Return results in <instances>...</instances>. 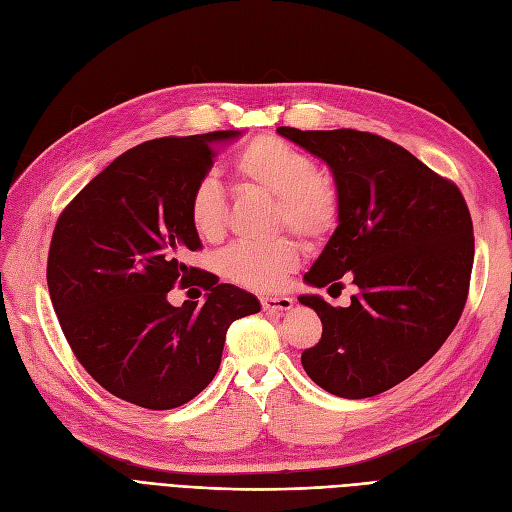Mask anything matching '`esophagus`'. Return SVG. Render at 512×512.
I'll return each instance as SVG.
<instances>
[{"label":"esophagus","instance_id":"esophagus-1","mask_svg":"<svg viewBox=\"0 0 512 512\" xmlns=\"http://www.w3.org/2000/svg\"><path fill=\"white\" fill-rule=\"evenodd\" d=\"M261 306L263 310H272V312H283L289 310L293 306V300L287 298V295H266V298H261Z\"/></svg>","mask_w":512,"mask_h":512}]
</instances>
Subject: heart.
<instances>
[{
    "instance_id": "1",
    "label": "heart",
    "mask_w": 512,
    "mask_h": 512,
    "mask_svg": "<svg viewBox=\"0 0 512 512\" xmlns=\"http://www.w3.org/2000/svg\"><path fill=\"white\" fill-rule=\"evenodd\" d=\"M242 191H259L274 197V225L306 242L325 238L338 223L340 202L334 180L308 153L274 136H255L246 142L229 166ZM187 214L193 232L206 242H219L227 229L229 206L225 193L212 178L193 185ZM300 249L291 238L266 244H234L217 259L219 272L232 283L270 293L283 287L285 278L298 268Z\"/></svg>"
}]
</instances>
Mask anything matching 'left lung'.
Returning a JSON list of instances; mask_svg holds the SVG:
<instances>
[{
  "label": "left lung",
  "instance_id": "8db88e82",
  "mask_svg": "<svg viewBox=\"0 0 512 512\" xmlns=\"http://www.w3.org/2000/svg\"><path fill=\"white\" fill-rule=\"evenodd\" d=\"M276 131L323 159L338 189V227L304 280L342 289L344 276L357 289L346 308L300 295L323 323L302 366L338 398H372L417 372L464 312L470 210L455 183L387 138L357 129Z\"/></svg>",
  "mask_w": 512,
  "mask_h": 512
}]
</instances>
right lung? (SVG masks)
Listing matches in <instances>:
<instances>
[{"label":"right lung","mask_w":512,"mask_h":512,"mask_svg":"<svg viewBox=\"0 0 512 512\" xmlns=\"http://www.w3.org/2000/svg\"><path fill=\"white\" fill-rule=\"evenodd\" d=\"M240 131L168 136L129 148L63 208L46 283L76 359L117 398L170 410L204 391L221 366L229 325L259 312L255 295L185 263L202 249L187 200ZM200 284L202 307L167 302L173 285Z\"/></svg>","instance_id":"1"}]
</instances>
